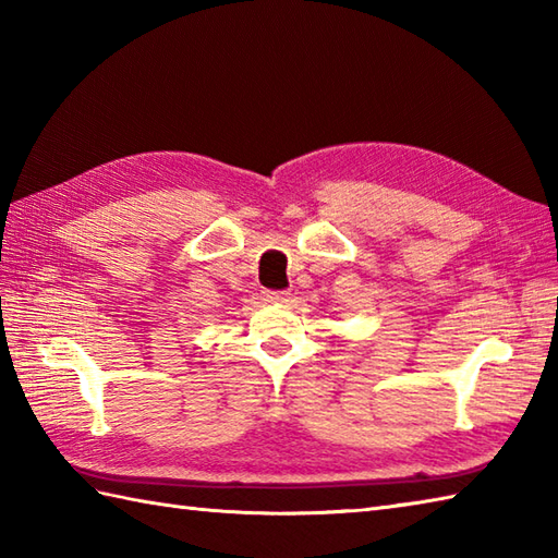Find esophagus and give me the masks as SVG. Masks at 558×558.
<instances>
[{
    "mask_svg": "<svg viewBox=\"0 0 558 558\" xmlns=\"http://www.w3.org/2000/svg\"><path fill=\"white\" fill-rule=\"evenodd\" d=\"M266 302H272V304H288L290 302V292H264Z\"/></svg>",
    "mask_w": 558,
    "mask_h": 558,
    "instance_id": "esophagus-1",
    "label": "esophagus"
}]
</instances>
